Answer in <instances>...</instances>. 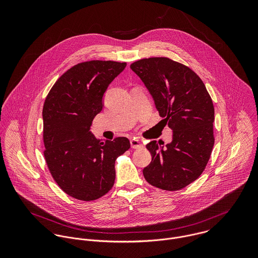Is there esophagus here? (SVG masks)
<instances>
[{
	"mask_svg": "<svg viewBox=\"0 0 258 258\" xmlns=\"http://www.w3.org/2000/svg\"><path fill=\"white\" fill-rule=\"evenodd\" d=\"M130 144H131V147L133 149H139V148H142V143L140 142L139 139L137 138H134V139H131L130 140Z\"/></svg>",
	"mask_w": 258,
	"mask_h": 258,
	"instance_id": "34e87169",
	"label": "esophagus"
}]
</instances>
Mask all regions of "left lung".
<instances>
[{"mask_svg": "<svg viewBox=\"0 0 258 258\" xmlns=\"http://www.w3.org/2000/svg\"><path fill=\"white\" fill-rule=\"evenodd\" d=\"M130 68L173 131L172 142L166 147L159 146L157 141L146 145L152 161L143 175L156 187L181 189L201 176L211 157L215 144L212 98L197 74L170 58H144Z\"/></svg>", "mask_w": 258, "mask_h": 258, "instance_id": "obj_1", "label": "left lung"}]
</instances>
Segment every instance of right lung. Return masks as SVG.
<instances>
[{
	"label": "right lung",
	"instance_id": "right-lung-1",
	"mask_svg": "<svg viewBox=\"0 0 258 258\" xmlns=\"http://www.w3.org/2000/svg\"><path fill=\"white\" fill-rule=\"evenodd\" d=\"M126 62L91 60L62 74L45 98L44 158L60 188L81 201L107 194L115 181V160L130 148L125 137L96 139L90 127L104 106V93Z\"/></svg>",
	"mask_w": 258,
	"mask_h": 258
}]
</instances>
